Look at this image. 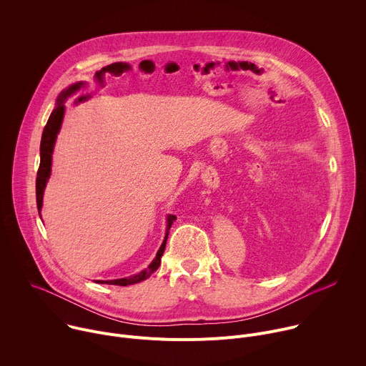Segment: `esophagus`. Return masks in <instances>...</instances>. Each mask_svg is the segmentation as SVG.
Segmentation results:
<instances>
[{
  "mask_svg": "<svg viewBox=\"0 0 366 366\" xmlns=\"http://www.w3.org/2000/svg\"><path fill=\"white\" fill-rule=\"evenodd\" d=\"M210 178H212V177H210ZM210 184H212V182H210Z\"/></svg>",
  "mask_w": 366,
  "mask_h": 366,
  "instance_id": "34e87169",
  "label": "esophagus"
}]
</instances>
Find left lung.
<instances>
[{"label":"left lung","mask_w":366,"mask_h":366,"mask_svg":"<svg viewBox=\"0 0 366 366\" xmlns=\"http://www.w3.org/2000/svg\"><path fill=\"white\" fill-rule=\"evenodd\" d=\"M304 163L305 165L302 166V164ZM285 167H287V175L288 177H294V178H312V175H315V169H316V162L315 161H310V162H301L300 164V161H297V162H294V161H291V162H287L285 164ZM291 227V226H290ZM294 229V227H292ZM292 229H290L291 230V233H292V236H291V239L292 237H295V234L294 233H300V227L297 226L295 227V232L292 230Z\"/></svg>","instance_id":"obj_1"}]
</instances>
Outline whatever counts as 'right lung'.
<instances>
[{
    "label": "right lung",
    "instance_id": "right-lung-1",
    "mask_svg": "<svg viewBox=\"0 0 366 366\" xmlns=\"http://www.w3.org/2000/svg\"><path fill=\"white\" fill-rule=\"evenodd\" d=\"M86 82L79 81L75 82L72 85H69L68 88H65L56 98V107L54 109V112L50 113V117L44 126L43 134H41V142H40V167L37 171V179H36V199H37V210L39 214L41 212V205H43V194H44V188L46 184L50 178L51 174V154H54V149H55V143H56V137L61 132L62 123H64V116H65V101L72 97L75 92H78L81 88H85ZM41 219V217H40ZM177 220L175 216L168 214L167 216V230H165V237L164 242L156 253L154 259L150 262V265L140 271L139 274H134L132 277L127 278H120V280H110V281H95L97 284H110V285H120V287H126V285H133L137 282H142L144 280H147L156 269L159 268L161 265V257L165 252V246H167V240L169 236V229L172 226V223Z\"/></svg>",
    "mask_w": 366,
    "mask_h": 366
}]
</instances>
